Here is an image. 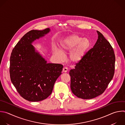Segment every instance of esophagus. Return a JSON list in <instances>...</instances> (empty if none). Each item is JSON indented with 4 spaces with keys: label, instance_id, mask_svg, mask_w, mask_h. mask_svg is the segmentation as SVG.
Wrapping results in <instances>:
<instances>
[{
    "label": "esophagus",
    "instance_id": "esophagus-1",
    "mask_svg": "<svg viewBox=\"0 0 125 125\" xmlns=\"http://www.w3.org/2000/svg\"><path fill=\"white\" fill-rule=\"evenodd\" d=\"M68 70V69L67 68H66V67H64V68H63V71H62V72H63V73H66V72H67Z\"/></svg>",
    "mask_w": 125,
    "mask_h": 125
}]
</instances>
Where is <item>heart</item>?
Returning <instances> with one entry per match:
<instances>
[{
    "label": "heart",
    "instance_id": "b5f03b06",
    "mask_svg": "<svg viewBox=\"0 0 125 125\" xmlns=\"http://www.w3.org/2000/svg\"><path fill=\"white\" fill-rule=\"evenodd\" d=\"M91 46L89 39L73 34L65 37L60 44L59 49L53 50V55L59 60L64 59L63 53L71 51L69 55V60L72 64H77L84 58Z\"/></svg>",
    "mask_w": 125,
    "mask_h": 125
}]
</instances>
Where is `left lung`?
<instances>
[{"mask_svg": "<svg viewBox=\"0 0 125 125\" xmlns=\"http://www.w3.org/2000/svg\"><path fill=\"white\" fill-rule=\"evenodd\" d=\"M97 32L98 39L93 48L69 72L71 90L82 99H91L102 94L114 74L113 48L103 35Z\"/></svg>", "mask_w": 125, "mask_h": 125, "instance_id": "1", "label": "left lung"}]
</instances>
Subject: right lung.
I'll return each instance as SVG.
<instances>
[{
  "instance_id": "right-lung-1",
  "label": "right lung",
  "mask_w": 125,
  "mask_h": 125,
  "mask_svg": "<svg viewBox=\"0 0 125 125\" xmlns=\"http://www.w3.org/2000/svg\"><path fill=\"white\" fill-rule=\"evenodd\" d=\"M51 31L32 30L26 33L13 49L10 57L11 81L20 95L30 102L47 98L62 73L63 65L48 63L32 45L37 39Z\"/></svg>"
}]
</instances>
